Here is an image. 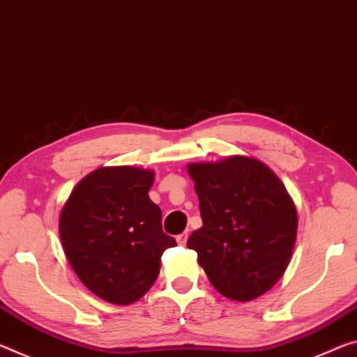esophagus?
I'll use <instances>...</instances> for the list:
<instances>
[{
	"instance_id": "obj_1",
	"label": "esophagus",
	"mask_w": 357,
	"mask_h": 357,
	"mask_svg": "<svg viewBox=\"0 0 357 357\" xmlns=\"http://www.w3.org/2000/svg\"><path fill=\"white\" fill-rule=\"evenodd\" d=\"M188 238H189L188 234H181L176 236V241L179 243V245H185V243H188Z\"/></svg>"
}]
</instances>
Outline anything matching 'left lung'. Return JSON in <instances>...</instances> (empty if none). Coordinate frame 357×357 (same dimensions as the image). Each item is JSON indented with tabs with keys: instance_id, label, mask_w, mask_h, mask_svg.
I'll use <instances>...</instances> for the list:
<instances>
[{
	"instance_id": "8db88e82",
	"label": "left lung",
	"mask_w": 357,
	"mask_h": 357,
	"mask_svg": "<svg viewBox=\"0 0 357 357\" xmlns=\"http://www.w3.org/2000/svg\"><path fill=\"white\" fill-rule=\"evenodd\" d=\"M188 169L203 220L188 248L222 296H262L286 271L297 236V209L284 184L262 162L238 155Z\"/></svg>"
}]
</instances>
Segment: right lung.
Returning a JSON list of instances; mask_svg holds the SVG:
<instances>
[{
	"instance_id": "obj_1",
	"label": "right lung",
	"mask_w": 357,
	"mask_h": 357,
	"mask_svg": "<svg viewBox=\"0 0 357 357\" xmlns=\"http://www.w3.org/2000/svg\"><path fill=\"white\" fill-rule=\"evenodd\" d=\"M154 173L112 167L90 173L60 214V240L73 270L103 301L128 305L143 297L176 246L163 234L162 211L148 192Z\"/></svg>"
}]
</instances>
